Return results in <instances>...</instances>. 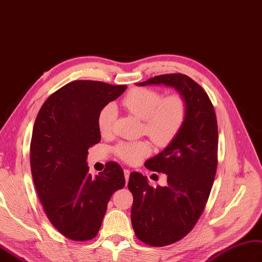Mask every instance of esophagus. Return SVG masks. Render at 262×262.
I'll return each mask as SVG.
<instances>
[{
  "label": "esophagus",
  "instance_id": "obj_1",
  "mask_svg": "<svg viewBox=\"0 0 262 262\" xmlns=\"http://www.w3.org/2000/svg\"><path fill=\"white\" fill-rule=\"evenodd\" d=\"M129 173L130 171L128 169H124V176H125V179H126V184L128 183V179H129Z\"/></svg>",
  "mask_w": 262,
  "mask_h": 262
}]
</instances>
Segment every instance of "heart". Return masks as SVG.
<instances>
[{
  "label": "heart",
  "instance_id": "obj_1",
  "mask_svg": "<svg viewBox=\"0 0 262 262\" xmlns=\"http://www.w3.org/2000/svg\"><path fill=\"white\" fill-rule=\"evenodd\" d=\"M122 104L134 116L144 120L146 135L157 145L168 144L183 127L187 115V104L182 95L171 94L164 97L160 92L145 87L129 91ZM115 117L114 104H107L100 110L97 126L102 135L111 133ZM115 154L124 162L136 165L149 155L150 146L146 142H122L115 147Z\"/></svg>",
  "mask_w": 262,
  "mask_h": 262
}]
</instances>
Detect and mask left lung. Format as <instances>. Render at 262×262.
I'll return each instance as SVG.
<instances>
[{
    "mask_svg": "<svg viewBox=\"0 0 262 262\" xmlns=\"http://www.w3.org/2000/svg\"><path fill=\"white\" fill-rule=\"evenodd\" d=\"M137 85L172 87L187 104L177 135L145 163L149 170L166 173L167 186L151 187L136 171L129 176L134 231L143 243L163 247L183 239L205 209L217 170V118L203 87L184 74H165Z\"/></svg>",
    "mask_w": 262,
    "mask_h": 262,
    "instance_id": "1",
    "label": "left lung"
}]
</instances>
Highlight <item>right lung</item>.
I'll use <instances>...</instances> for the list:
<instances>
[{
	"mask_svg": "<svg viewBox=\"0 0 262 262\" xmlns=\"http://www.w3.org/2000/svg\"><path fill=\"white\" fill-rule=\"evenodd\" d=\"M126 85L74 80L45 100L33 127L31 171L39 200L52 225L75 241L96 236L116 190L125 185L117 163L93 177L87 155L100 142V110L126 91Z\"/></svg>",
	"mask_w": 262,
	"mask_h": 262,
	"instance_id": "obj_1",
	"label": "right lung"
}]
</instances>
